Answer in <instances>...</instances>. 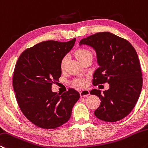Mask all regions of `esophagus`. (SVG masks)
<instances>
[{
    "label": "esophagus",
    "mask_w": 148,
    "mask_h": 148,
    "mask_svg": "<svg viewBox=\"0 0 148 148\" xmlns=\"http://www.w3.org/2000/svg\"><path fill=\"white\" fill-rule=\"evenodd\" d=\"M89 94H90V92H89L88 90H87V89L83 90L80 92V95H81V97H85L86 96H88Z\"/></svg>",
    "instance_id": "esophagus-1"
}]
</instances>
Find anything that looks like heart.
I'll return each mask as SVG.
<instances>
[{
  "label": "heart",
  "mask_w": 148,
  "mask_h": 148,
  "mask_svg": "<svg viewBox=\"0 0 148 148\" xmlns=\"http://www.w3.org/2000/svg\"><path fill=\"white\" fill-rule=\"evenodd\" d=\"M75 54L81 62H83L84 60H85L88 58H92V53L90 50L85 48H79L78 49H77L75 51ZM67 61H68V55H65L61 59V61H60V68H61V69L63 70L65 69ZM74 83L79 86H84L86 85V81L85 79L79 77V78L74 80Z\"/></svg>",
  "instance_id": "heart-1"
}]
</instances>
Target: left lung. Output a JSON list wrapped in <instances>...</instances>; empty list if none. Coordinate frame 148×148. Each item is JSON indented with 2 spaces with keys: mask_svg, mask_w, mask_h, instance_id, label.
Returning <instances> with one entry per match:
<instances>
[{
  "mask_svg": "<svg viewBox=\"0 0 148 148\" xmlns=\"http://www.w3.org/2000/svg\"><path fill=\"white\" fill-rule=\"evenodd\" d=\"M80 45L96 50L99 67L94 73L92 84H110L103 93L97 89L90 92L101 100L94 115L106 122L123 119L134 108L142 90V74L136 51L129 41L110 32L88 36Z\"/></svg>",
  "mask_w": 148,
  "mask_h": 148,
  "instance_id": "1",
  "label": "left lung"
}]
</instances>
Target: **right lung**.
Here are the masks:
<instances>
[{
	"label": "right lung",
	"instance_id": "right-lung-1",
	"mask_svg": "<svg viewBox=\"0 0 148 148\" xmlns=\"http://www.w3.org/2000/svg\"><path fill=\"white\" fill-rule=\"evenodd\" d=\"M75 40L43 41L27 48L17 61L12 81L17 102L25 117L42 129H56L66 123L80 98L74 88L62 94L51 89L61 77V59Z\"/></svg>",
	"mask_w": 148,
	"mask_h": 148
}]
</instances>
